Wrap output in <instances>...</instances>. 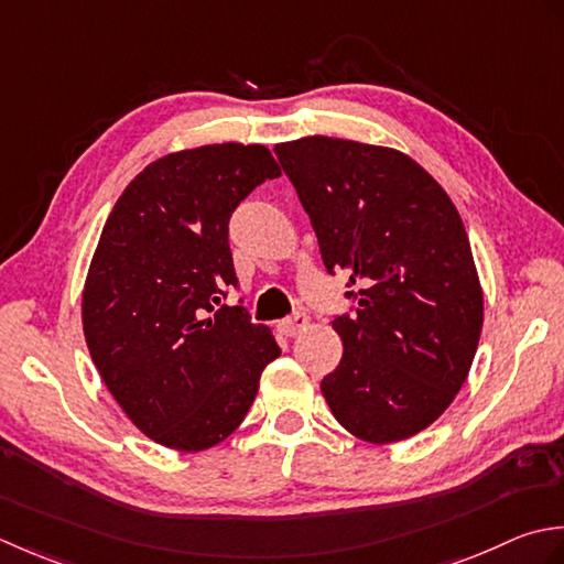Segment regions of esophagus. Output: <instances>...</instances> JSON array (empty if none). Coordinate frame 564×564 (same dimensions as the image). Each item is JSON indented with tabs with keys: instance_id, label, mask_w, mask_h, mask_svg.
<instances>
[{
	"instance_id": "1",
	"label": "esophagus",
	"mask_w": 564,
	"mask_h": 564,
	"mask_svg": "<svg viewBox=\"0 0 564 564\" xmlns=\"http://www.w3.org/2000/svg\"><path fill=\"white\" fill-rule=\"evenodd\" d=\"M306 326H308V316L306 314H294L290 318H282L280 324H278L282 336H290V338H294L302 330H306Z\"/></svg>"
}]
</instances>
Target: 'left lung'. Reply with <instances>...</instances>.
Listing matches in <instances>:
<instances>
[{
	"mask_svg": "<svg viewBox=\"0 0 564 564\" xmlns=\"http://www.w3.org/2000/svg\"><path fill=\"white\" fill-rule=\"evenodd\" d=\"M274 153L326 270L346 272L358 302L333 318L343 358L321 392L355 438L406 441L453 404L479 346L485 299L463 218L394 148L306 135Z\"/></svg>",
	"mask_w": 564,
	"mask_h": 564,
	"instance_id": "8db88e82",
	"label": "left lung"
}]
</instances>
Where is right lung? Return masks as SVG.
Returning <instances> with one entry per match:
<instances>
[{
	"mask_svg": "<svg viewBox=\"0 0 564 564\" xmlns=\"http://www.w3.org/2000/svg\"><path fill=\"white\" fill-rule=\"evenodd\" d=\"M280 175L258 143L163 155L131 180L99 236L83 290L91 362L133 426L172 451L226 441L280 355L243 306L210 314L238 284L228 218Z\"/></svg>",
	"mask_w": 564,
	"mask_h": 564,
	"instance_id": "right-lung-1",
	"label": "right lung"
}]
</instances>
